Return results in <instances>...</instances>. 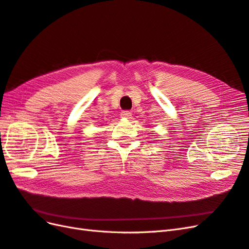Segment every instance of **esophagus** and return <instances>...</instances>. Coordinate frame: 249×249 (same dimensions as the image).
<instances>
[{
  "label": "esophagus",
  "instance_id": "obj_1",
  "mask_svg": "<svg viewBox=\"0 0 249 249\" xmlns=\"http://www.w3.org/2000/svg\"><path fill=\"white\" fill-rule=\"evenodd\" d=\"M120 116H122L123 118H126V119H130L132 117V113L130 111L127 110H124L123 111L122 113H120Z\"/></svg>",
  "mask_w": 249,
  "mask_h": 249
}]
</instances>
